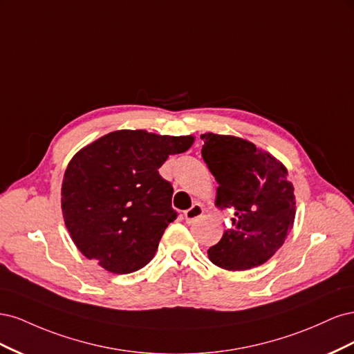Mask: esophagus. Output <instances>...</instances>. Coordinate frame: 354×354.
Wrapping results in <instances>:
<instances>
[{
	"instance_id": "obj_1",
	"label": "esophagus",
	"mask_w": 354,
	"mask_h": 354,
	"mask_svg": "<svg viewBox=\"0 0 354 354\" xmlns=\"http://www.w3.org/2000/svg\"><path fill=\"white\" fill-rule=\"evenodd\" d=\"M202 214H203L202 205H199V203H194L192 208L185 212V218L187 223H195L198 218L202 217Z\"/></svg>"
}]
</instances>
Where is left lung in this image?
Wrapping results in <instances>:
<instances>
[{
  "label": "left lung",
  "mask_w": 354,
  "mask_h": 354,
  "mask_svg": "<svg viewBox=\"0 0 354 354\" xmlns=\"http://www.w3.org/2000/svg\"><path fill=\"white\" fill-rule=\"evenodd\" d=\"M202 158L216 177L220 209H234L233 227L208 250L226 270L261 266L281 248L295 218L294 186L279 160L234 136L202 134Z\"/></svg>",
  "instance_id": "obj_1"
}]
</instances>
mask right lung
Instances as JSON below:
<instances>
[{"label": "right lung", "mask_w": 354, "mask_h": 354, "mask_svg": "<svg viewBox=\"0 0 354 354\" xmlns=\"http://www.w3.org/2000/svg\"><path fill=\"white\" fill-rule=\"evenodd\" d=\"M194 140L120 130L72 158L62 183V211L82 255L116 274L136 272L153 259L168 224L177 218L171 207L174 189L158 169Z\"/></svg>", "instance_id": "add662e5"}]
</instances>
